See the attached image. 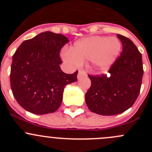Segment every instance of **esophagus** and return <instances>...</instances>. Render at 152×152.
I'll list each match as a JSON object with an SVG mask.
<instances>
[{"instance_id": "34e87169", "label": "esophagus", "mask_w": 152, "mask_h": 152, "mask_svg": "<svg viewBox=\"0 0 152 152\" xmlns=\"http://www.w3.org/2000/svg\"><path fill=\"white\" fill-rule=\"evenodd\" d=\"M85 74H86V71H85V70H79V73H78V79H79L81 76H85Z\"/></svg>"}]
</instances>
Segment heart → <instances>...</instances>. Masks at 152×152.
I'll return each mask as SVG.
<instances>
[{
	"instance_id": "heart-1",
	"label": "heart",
	"mask_w": 152,
	"mask_h": 152,
	"mask_svg": "<svg viewBox=\"0 0 152 152\" xmlns=\"http://www.w3.org/2000/svg\"><path fill=\"white\" fill-rule=\"evenodd\" d=\"M121 50V43L116 37L93 36L74 43L64 58L82 64L92 61L98 71L108 70L115 62Z\"/></svg>"
}]
</instances>
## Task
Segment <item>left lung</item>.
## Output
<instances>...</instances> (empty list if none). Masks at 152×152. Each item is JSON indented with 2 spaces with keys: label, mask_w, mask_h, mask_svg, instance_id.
Returning a JSON list of instances; mask_svg holds the SVG:
<instances>
[{
  "label": "left lung",
  "mask_w": 152,
  "mask_h": 152,
  "mask_svg": "<svg viewBox=\"0 0 152 152\" xmlns=\"http://www.w3.org/2000/svg\"><path fill=\"white\" fill-rule=\"evenodd\" d=\"M121 56L107 75H89L91 86L85 94L89 110L102 115H115L129 109L138 97L143 75L142 55L132 41L121 34Z\"/></svg>",
  "instance_id": "left-lung-1"
}]
</instances>
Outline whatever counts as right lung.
Here are the masks:
<instances>
[{
    "label": "right lung",
    "mask_w": 152,
    "mask_h": 152,
    "mask_svg": "<svg viewBox=\"0 0 152 152\" xmlns=\"http://www.w3.org/2000/svg\"><path fill=\"white\" fill-rule=\"evenodd\" d=\"M68 38L45 31L23 41L12 56V93L23 109L36 115L54 113L62 102L65 85L77 81V73L61 70L59 52Z\"/></svg>",
    "instance_id": "obj_1"
}]
</instances>
